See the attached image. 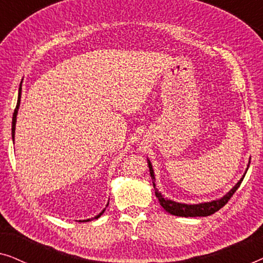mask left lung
<instances>
[{
  "mask_svg": "<svg viewBox=\"0 0 263 263\" xmlns=\"http://www.w3.org/2000/svg\"><path fill=\"white\" fill-rule=\"evenodd\" d=\"M148 167H149V174L151 177H152L153 181V188L156 190V196L159 200V202L161 204V207L164 208L167 213H170L172 215H177V217H208V215L214 214L215 212H218L220 208L225 206L226 203L229 202V200L231 199L233 194L236 193V190L239 188L240 183H242L244 175L240 181L237 183V184L233 186V188L230 190V192L226 194L224 197L221 199L212 201V202H204V203H199V204H185V203H178L175 202V201L164 199L163 195L158 192L156 188V184H154V172H153V167L151 161H148Z\"/></svg>",
  "mask_w": 263,
  "mask_h": 263,
  "instance_id": "1",
  "label": "left lung"
}]
</instances>
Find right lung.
<instances>
[{"label": "right lung", "mask_w": 263, "mask_h": 263, "mask_svg": "<svg viewBox=\"0 0 263 263\" xmlns=\"http://www.w3.org/2000/svg\"><path fill=\"white\" fill-rule=\"evenodd\" d=\"M20 98H21V86H20V89H19V97H17V104H16V107H15V110H14V114H13V121H12V136H13V141H14V134H15V123H16V115H17V109H19V106H20ZM109 204V203H107ZM104 211L105 210H103L102 212H100V213L98 214V215H96L95 217V219H98L100 215H102L103 213H104ZM85 221V220H84ZM86 221H89V219H87V220Z\"/></svg>", "instance_id": "obj_1"}]
</instances>
